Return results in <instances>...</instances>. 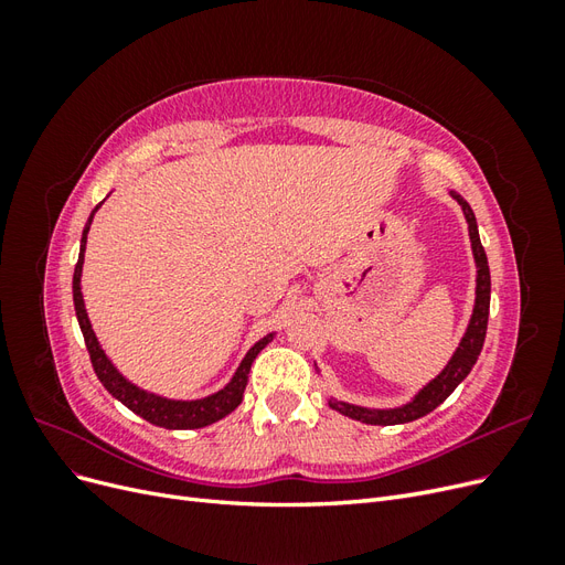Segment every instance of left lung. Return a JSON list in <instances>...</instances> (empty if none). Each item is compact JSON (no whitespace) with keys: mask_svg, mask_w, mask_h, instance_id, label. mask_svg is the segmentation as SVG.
Instances as JSON below:
<instances>
[{"mask_svg":"<svg viewBox=\"0 0 565 565\" xmlns=\"http://www.w3.org/2000/svg\"><path fill=\"white\" fill-rule=\"evenodd\" d=\"M459 204L461 212L467 216L469 224V237H471V249H473V262H476V301H473V313L469 320V328L461 337L457 351L452 353V358L448 361V365L443 367V372L438 374L436 380H431L426 384L417 396L401 405V407H391V409H370V407H361V405H351L344 401H334L330 398L328 405L337 413L347 415L351 419L365 422V424H377V426H391V424H405V422H415L424 415H429L431 409H436L443 401H446L450 393L465 382L467 374L471 372V367L476 365L478 355H481L483 341H486V330H488V313H490V268H488V256L486 249L481 245V237H478V226H476V216L469 207V202L450 193Z\"/></svg>","mask_w":565,"mask_h":565,"instance_id":"obj_1","label":"left lung"}]
</instances>
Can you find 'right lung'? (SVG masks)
<instances>
[{
    "mask_svg": "<svg viewBox=\"0 0 565 565\" xmlns=\"http://www.w3.org/2000/svg\"><path fill=\"white\" fill-rule=\"evenodd\" d=\"M104 204V202H100ZM100 204H96V210L89 214L87 226L82 231V241H79V259L75 266V276H73V301H75V313H77V322L79 330L84 334V344H87L89 358L96 377L100 380L108 388V393L113 398H117L122 405H127L131 413H136L139 417H143L146 422L162 426V429H202V426L214 424L218 419H224L226 415H231L233 409L243 403V393L247 386V377H249V367L254 363V358L262 353V349H266L268 341H273L276 332L266 334L264 339L256 341V344L247 351V355L243 358L241 367L235 370L233 380L212 396L207 398H198V401H172L158 396V393L143 391L136 384H131L127 377L117 372V367L110 363V358L106 355V351L100 349L98 339L92 330V322L87 316V309H84V299H82V264H84V249H87V233L92 228L94 214L98 212Z\"/></svg>",
    "mask_w": 565,
    "mask_h": 565,
    "instance_id": "obj_1",
    "label": "right lung"
}]
</instances>
